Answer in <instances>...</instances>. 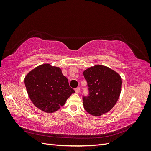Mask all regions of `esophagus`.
<instances>
[{
  "mask_svg": "<svg viewBox=\"0 0 151 151\" xmlns=\"http://www.w3.org/2000/svg\"><path fill=\"white\" fill-rule=\"evenodd\" d=\"M75 91L76 93H79L80 92V88H77L76 89H75Z\"/></svg>",
  "mask_w": 151,
  "mask_h": 151,
  "instance_id": "34e87169",
  "label": "esophagus"
}]
</instances>
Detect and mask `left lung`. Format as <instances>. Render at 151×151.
Instances as JSON below:
<instances>
[{"label": "left lung", "mask_w": 151, "mask_h": 151, "mask_svg": "<svg viewBox=\"0 0 151 151\" xmlns=\"http://www.w3.org/2000/svg\"><path fill=\"white\" fill-rule=\"evenodd\" d=\"M89 91L88 97L83 98L85 110L91 115L99 116L108 113L120 97L122 78L108 67L95 65L83 72Z\"/></svg>", "instance_id": "1"}]
</instances>
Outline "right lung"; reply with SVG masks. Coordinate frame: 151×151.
Listing matches in <instances>:
<instances>
[{
    "mask_svg": "<svg viewBox=\"0 0 151 151\" xmlns=\"http://www.w3.org/2000/svg\"><path fill=\"white\" fill-rule=\"evenodd\" d=\"M24 84L32 103L47 113L57 111L75 93L61 68L50 63L38 65L28 72Z\"/></svg>",
    "mask_w": 151,
    "mask_h": 151,
    "instance_id": "right-lung-1",
    "label": "right lung"
}]
</instances>
